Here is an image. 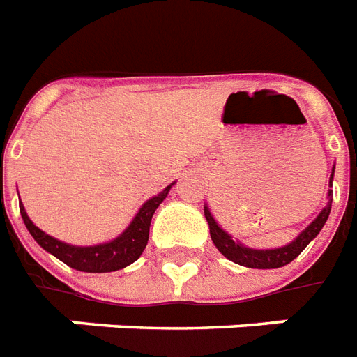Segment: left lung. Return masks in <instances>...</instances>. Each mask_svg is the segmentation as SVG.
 I'll use <instances>...</instances> for the list:
<instances>
[{"label":"left lung","instance_id":"left-lung-1","mask_svg":"<svg viewBox=\"0 0 357 357\" xmlns=\"http://www.w3.org/2000/svg\"><path fill=\"white\" fill-rule=\"evenodd\" d=\"M335 170V167H333ZM333 170L332 176H330V187H332L333 181ZM330 211H332V190H328V204L326 207L319 213V217L313 220V222L307 226V228L294 238L293 243L285 244V246H280V248H271V250H255L244 246L238 241H234V237L224 231L220 226L217 224V220L213 218L209 207H204V213H206V220L209 224V234H211L213 243L218 248V252L228 257L229 261H234L237 265L248 266V268H280V266L289 265L294 257H298L300 252L307 246V244L313 241V238L319 235V231L322 229V226L326 224L328 217H330Z\"/></svg>","mask_w":357,"mask_h":357}]
</instances>
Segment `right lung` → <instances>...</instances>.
<instances>
[{"label":"right lung","mask_w":357,"mask_h":357,"mask_svg":"<svg viewBox=\"0 0 357 357\" xmlns=\"http://www.w3.org/2000/svg\"><path fill=\"white\" fill-rule=\"evenodd\" d=\"M172 185L174 183H170L167 189H162V192L146 202L122 235L109 243L96 244V246H72V244L63 243L52 235L44 234L40 228H36L27 217L24 206H20V213L24 218L25 228L29 229L33 238L57 259L81 272H113L135 263L144 252L148 237H150L151 217L159 204L168 196Z\"/></svg>","instance_id":"right-lung-1"}]
</instances>
